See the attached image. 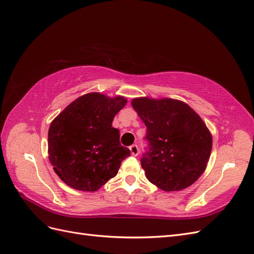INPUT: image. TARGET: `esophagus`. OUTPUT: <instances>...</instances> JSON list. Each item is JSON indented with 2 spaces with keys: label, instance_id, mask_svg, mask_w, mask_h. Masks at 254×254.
<instances>
[{
  "label": "esophagus",
  "instance_id": "1",
  "mask_svg": "<svg viewBox=\"0 0 254 254\" xmlns=\"http://www.w3.org/2000/svg\"><path fill=\"white\" fill-rule=\"evenodd\" d=\"M129 149H130V152H131L132 156H137V155H139L140 149H139V147H137V145H135V144L131 145L129 147Z\"/></svg>",
  "mask_w": 254,
  "mask_h": 254
}]
</instances>
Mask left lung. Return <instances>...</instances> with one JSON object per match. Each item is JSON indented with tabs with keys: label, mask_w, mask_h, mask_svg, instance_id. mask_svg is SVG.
I'll list each match as a JSON object with an SVG mask.
<instances>
[{
	"label": "left lung",
	"mask_w": 254,
	"mask_h": 254,
	"mask_svg": "<svg viewBox=\"0 0 254 254\" xmlns=\"http://www.w3.org/2000/svg\"><path fill=\"white\" fill-rule=\"evenodd\" d=\"M131 105L147 128L148 150L141 159L146 178L165 191L191 186L205 171L212 150L201 118L178 99L139 97Z\"/></svg>",
	"instance_id": "8db88e82"
}]
</instances>
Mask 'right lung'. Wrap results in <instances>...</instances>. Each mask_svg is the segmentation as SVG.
Returning a JSON list of instances; mask_svg holds the SVG:
<instances>
[{
  "label": "right lung",
  "instance_id": "add662e5",
  "mask_svg": "<svg viewBox=\"0 0 254 254\" xmlns=\"http://www.w3.org/2000/svg\"><path fill=\"white\" fill-rule=\"evenodd\" d=\"M127 104L123 96L84 94L54 119L49 129V159L68 187L95 191L117 176L130 150L120 143L112 121Z\"/></svg>",
  "mask_w": 254,
  "mask_h": 254
}]
</instances>
